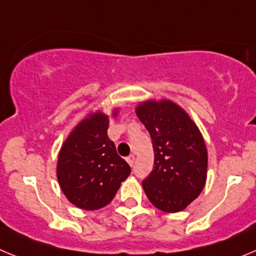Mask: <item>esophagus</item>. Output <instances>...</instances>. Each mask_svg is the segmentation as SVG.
Masks as SVG:
<instances>
[{
  "mask_svg": "<svg viewBox=\"0 0 256 256\" xmlns=\"http://www.w3.org/2000/svg\"><path fill=\"white\" fill-rule=\"evenodd\" d=\"M126 160H128V164H130L131 167H132V166H134V162H135V156H128V158H126Z\"/></svg>",
  "mask_w": 256,
  "mask_h": 256,
  "instance_id": "1",
  "label": "esophagus"
}]
</instances>
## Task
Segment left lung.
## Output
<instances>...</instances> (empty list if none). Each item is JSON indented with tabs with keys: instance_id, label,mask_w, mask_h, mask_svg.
Returning <instances> with one entry per match:
<instances>
[{
	"instance_id": "1",
	"label": "left lung",
	"mask_w": 256,
	"mask_h": 256,
	"mask_svg": "<svg viewBox=\"0 0 256 256\" xmlns=\"http://www.w3.org/2000/svg\"><path fill=\"white\" fill-rule=\"evenodd\" d=\"M153 142L154 168L142 182L156 208L181 212L206 186L208 152L196 124L170 100H148L135 108Z\"/></svg>"
}]
</instances>
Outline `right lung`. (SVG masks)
<instances>
[{
    "mask_svg": "<svg viewBox=\"0 0 256 256\" xmlns=\"http://www.w3.org/2000/svg\"><path fill=\"white\" fill-rule=\"evenodd\" d=\"M118 110L114 108L112 116ZM110 117L89 114L71 130L57 160V180L68 202L84 210H96L112 202L131 172L107 135Z\"/></svg>",
    "mask_w": 256,
    "mask_h": 256,
    "instance_id": "obj_1",
    "label": "right lung"
}]
</instances>
